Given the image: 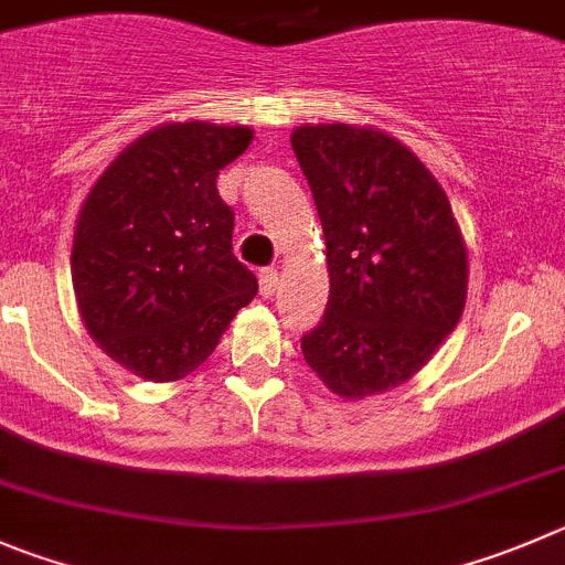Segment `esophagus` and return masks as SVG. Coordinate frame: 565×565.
Listing matches in <instances>:
<instances>
[{
    "instance_id": "1",
    "label": "esophagus",
    "mask_w": 565,
    "mask_h": 565,
    "mask_svg": "<svg viewBox=\"0 0 565 565\" xmlns=\"http://www.w3.org/2000/svg\"><path fill=\"white\" fill-rule=\"evenodd\" d=\"M258 284H262V295L270 298V295H276L278 289V273L273 270V267H267V270L258 273Z\"/></svg>"
}]
</instances>
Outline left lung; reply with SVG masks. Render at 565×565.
Masks as SVG:
<instances>
[{"mask_svg": "<svg viewBox=\"0 0 565 565\" xmlns=\"http://www.w3.org/2000/svg\"><path fill=\"white\" fill-rule=\"evenodd\" d=\"M329 265L323 323L303 360L345 402L415 376L460 323L468 247L449 198L407 145L371 125H300Z\"/></svg>", "mask_w": 565, "mask_h": 565, "instance_id": "8db88e82", "label": "left lung"}]
</instances>
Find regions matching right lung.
Masks as SVG:
<instances>
[{
  "label": "right lung",
  "instance_id": "right-lung-1",
  "mask_svg": "<svg viewBox=\"0 0 565 565\" xmlns=\"http://www.w3.org/2000/svg\"><path fill=\"white\" fill-rule=\"evenodd\" d=\"M247 125L163 122L130 141L88 189L72 239V287L92 340L145 382L203 365L258 281L231 247L217 175Z\"/></svg>",
  "mask_w": 565,
  "mask_h": 565
}]
</instances>
